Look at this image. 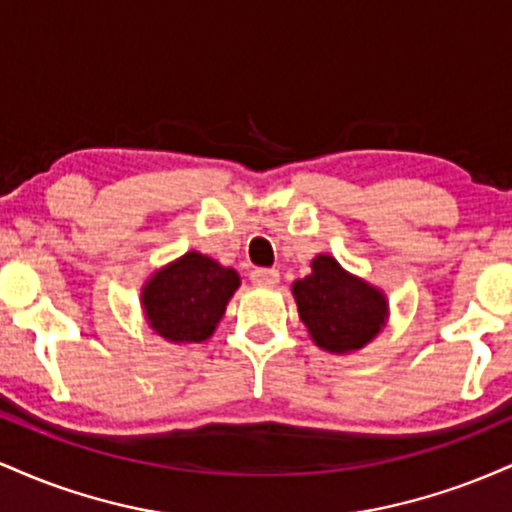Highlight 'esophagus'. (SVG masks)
<instances>
[{"instance_id":"34e87169","label":"esophagus","mask_w":512,"mask_h":512,"mask_svg":"<svg viewBox=\"0 0 512 512\" xmlns=\"http://www.w3.org/2000/svg\"><path fill=\"white\" fill-rule=\"evenodd\" d=\"M250 281L257 286H276L279 284V272L276 269H252Z\"/></svg>"}]
</instances>
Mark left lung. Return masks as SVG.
Listing matches in <instances>:
<instances>
[{
	"label": "left lung",
	"mask_w": 512,
	"mask_h": 512,
	"mask_svg": "<svg viewBox=\"0 0 512 512\" xmlns=\"http://www.w3.org/2000/svg\"><path fill=\"white\" fill-rule=\"evenodd\" d=\"M310 267L313 272L291 289L310 339L332 354H351L373 342L387 322L385 293L330 255H317Z\"/></svg>",
	"instance_id": "obj_1"
}]
</instances>
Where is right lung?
<instances>
[{"label": "right lung", "instance_id": "add662e5", "mask_svg": "<svg viewBox=\"0 0 512 512\" xmlns=\"http://www.w3.org/2000/svg\"><path fill=\"white\" fill-rule=\"evenodd\" d=\"M238 286L236 269L221 267L202 252L190 250L151 274L144 284L146 322L168 342H204L214 334Z\"/></svg>", "mask_w": 512, "mask_h": 512}]
</instances>
